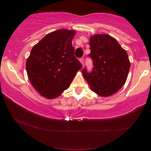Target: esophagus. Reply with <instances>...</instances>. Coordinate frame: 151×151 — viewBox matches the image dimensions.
Returning <instances> with one entry per match:
<instances>
[{
    "label": "esophagus",
    "mask_w": 151,
    "mask_h": 151,
    "mask_svg": "<svg viewBox=\"0 0 151 151\" xmlns=\"http://www.w3.org/2000/svg\"><path fill=\"white\" fill-rule=\"evenodd\" d=\"M80 63H81L82 65H83L84 63V58H81L80 59Z\"/></svg>",
    "instance_id": "34e87169"
}]
</instances>
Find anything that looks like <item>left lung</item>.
<instances>
[{
	"instance_id": "1",
	"label": "left lung",
	"mask_w": 151,
	"mask_h": 151,
	"mask_svg": "<svg viewBox=\"0 0 151 151\" xmlns=\"http://www.w3.org/2000/svg\"><path fill=\"white\" fill-rule=\"evenodd\" d=\"M93 69H82L84 78L93 91L102 97L109 96L122 87L131 67L129 56L114 38L107 34H96L90 38Z\"/></svg>"
}]
</instances>
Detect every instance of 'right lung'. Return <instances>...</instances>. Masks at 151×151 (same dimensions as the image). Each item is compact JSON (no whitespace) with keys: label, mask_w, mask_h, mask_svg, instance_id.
I'll use <instances>...</instances> for the list:
<instances>
[{"label":"right lung","mask_w":151,"mask_h":151,"mask_svg":"<svg viewBox=\"0 0 151 151\" xmlns=\"http://www.w3.org/2000/svg\"><path fill=\"white\" fill-rule=\"evenodd\" d=\"M74 30L59 29L46 35L34 45L26 63L33 86L48 99L59 96L69 87L82 67L74 55Z\"/></svg>","instance_id":"1"}]
</instances>
